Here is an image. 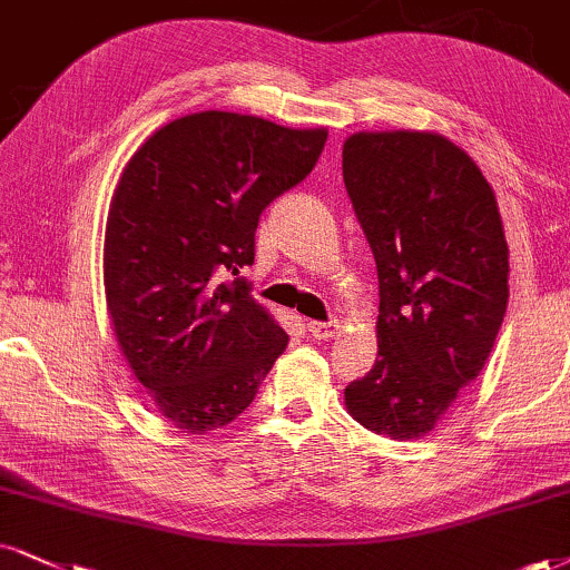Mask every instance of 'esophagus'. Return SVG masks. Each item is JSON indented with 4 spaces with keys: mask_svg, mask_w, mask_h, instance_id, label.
Masks as SVG:
<instances>
[{
    "mask_svg": "<svg viewBox=\"0 0 570 570\" xmlns=\"http://www.w3.org/2000/svg\"><path fill=\"white\" fill-rule=\"evenodd\" d=\"M307 331H309V336L318 338V342H328V338L336 336L338 323H336V321H328V323H323V321H309V323H307Z\"/></svg>",
    "mask_w": 570,
    "mask_h": 570,
    "instance_id": "1",
    "label": "esophagus"
}]
</instances>
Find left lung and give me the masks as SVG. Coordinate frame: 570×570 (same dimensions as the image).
<instances>
[{"instance_id":"obj_1","label":"left lung","mask_w":570,"mask_h":570,"mask_svg":"<svg viewBox=\"0 0 570 570\" xmlns=\"http://www.w3.org/2000/svg\"><path fill=\"white\" fill-rule=\"evenodd\" d=\"M344 186L379 271V360L344 389L392 439L429 434L484 368L508 307V242L492 186L439 134H355Z\"/></svg>"}]
</instances>
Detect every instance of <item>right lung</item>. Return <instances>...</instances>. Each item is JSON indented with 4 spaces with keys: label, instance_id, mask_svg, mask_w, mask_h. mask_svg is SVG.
<instances>
[{
    "label": "right lung",
    "instance_id": "right-lung-1",
    "mask_svg": "<svg viewBox=\"0 0 570 570\" xmlns=\"http://www.w3.org/2000/svg\"><path fill=\"white\" fill-rule=\"evenodd\" d=\"M326 136L207 110L128 160L107 218V307L136 379L178 429L232 423L286 350L239 273L255 263L263 210L315 168Z\"/></svg>",
    "mask_w": 570,
    "mask_h": 570
}]
</instances>
